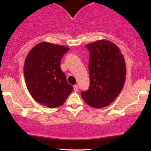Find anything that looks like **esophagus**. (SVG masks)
Masks as SVG:
<instances>
[{
    "mask_svg": "<svg viewBox=\"0 0 151 151\" xmlns=\"http://www.w3.org/2000/svg\"><path fill=\"white\" fill-rule=\"evenodd\" d=\"M74 91H78V86L77 84H75V85L74 86Z\"/></svg>",
    "mask_w": 151,
    "mask_h": 151,
    "instance_id": "1",
    "label": "esophagus"
}]
</instances>
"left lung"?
<instances>
[{"instance_id": "obj_1", "label": "left lung", "mask_w": 151, "mask_h": 151, "mask_svg": "<svg viewBox=\"0 0 151 151\" xmlns=\"http://www.w3.org/2000/svg\"><path fill=\"white\" fill-rule=\"evenodd\" d=\"M89 50L90 85L81 97L90 106H107L116 99L124 86L126 67L124 55L113 42L101 40L86 45Z\"/></svg>"}]
</instances>
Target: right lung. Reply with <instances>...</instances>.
<instances>
[{
    "instance_id": "right-lung-1",
    "label": "right lung",
    "mask_w": 151,
    "mask_h": 151,
    "mask_svg": "<svg viewBox=\"0 0 151 151\" xmlns=\"http://www.w3.org/2000/svg\"><path fill=\"white\" fill-rule=\"evenodd\" d=\"M70 48L43 42L27 54L24 64L26 86L32 98L40 104L56 108L65 103L73 86L67 82L60 67L64 54Z\"/></svg>"
}]
</instances>
